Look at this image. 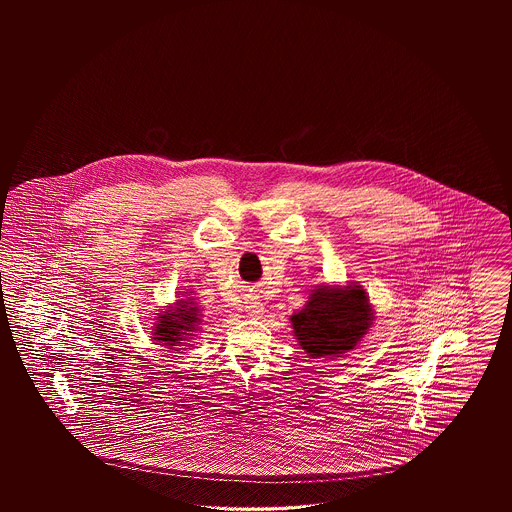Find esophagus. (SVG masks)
I'll return each mask as SVG.
<instances>
[{
	"instance_id": "34e87169",
	"label": "esophagus",
	"mask_w": 512,
	"mask_h": 512,
	"mask_svg": "<svg viewBox=\"0 0 512 512\" xmlns=\"http://www.w3.org/2000/svg\"><path fill=\"white\" fill-rule=\"evenodd\" d=\"M245 311H247L249 317H261L265 307H263V303L257 297H251V299L245 301Z\"/></svg>"
}]
</instances>
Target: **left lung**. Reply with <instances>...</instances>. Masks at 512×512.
<instances>
[{
  "mask_svg": "<svg viewBox=\"0 0 512 512\" xmlns=\"http://www.w3.org/2000/svg\"><path fill=\"white\" fill-rule=\"evenodd\" d=\"M372 320V305L361 286H318L303 309L293 313V334L309 357H338L363 340Z\"/></svg>",
  "mask_w": 512,
  "mask_h": 512,
  "instance_id": "8db88e82",
  "label": "left lung"
}]
</instances>
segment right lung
Instances as JSON below:
<instances>
[{"label":"right lung","mask_w":512,"mask_h":512,"mask_svg":"<svg viewBox=\"0 0 512 512\" xmlns=\"http://www.w3.org/2000/svg\"><path fill=\"white\" fill-rule=\"evenodd\" d=\"M201 322L199 309L195 307L192 299H178L176 307L171 311L159 313L155 318V332L153 340L165 341V345L180 343L190 332L197 330V324Z\"/></svg>","instance_id":"obj_1"}]
</instances>
